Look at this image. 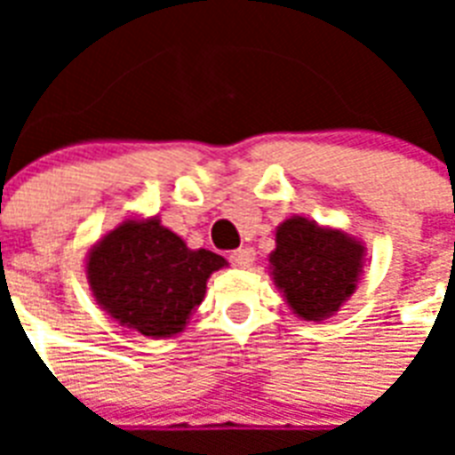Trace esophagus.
Instances as JSON below:
<instances>
[{
  "label": "esophagus",
  "mask_w": 455,
  "mask_h": 455,
  "mask_svg": "<svg viewBox=\"0 0 455 455\" xmlns=\"http://www.w3.org/2000/svg\"><path fill=\"white\" fill-rule=\"evenodd\" d=\"M228 262L238 267V269H248L250 264L255 262V250L252 248H238L228 255Z\"/></svg>",
  "instance_id": "1"
}]
</instances>
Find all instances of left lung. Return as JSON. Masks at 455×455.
Returning <instances> with one entry per match:
<instances>
[{"label": "left lung", "instance_id": "1", "mask_svg": "<svg viewBox=\"0 0 455 455\" xmlns=\"http://www.w3.org/2000/svg\"><path fill=\"white\" fill-rule=\"evenodd\" d=\"M269 262L292 311L304 321H321L338 311L356 288L363 248L339 231L292 217L278 227Z\"/></svg>", "mask_w": 455, "mask_h": 455}]
</instances>
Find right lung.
Wrapping results in <instances>:
<instances>
[{"label":"right lung","instance_id":"add662e5","mask_svg":"<svg viewBox=\"0 0 455 455\" xmlns=\"http://www.w3.org/2000/svg\"><path fill=\"white\" fill-rule=\"evenodd\" d=\"M227 259L188 250L157 220L124 221L89 255L87 276L110 316L148 338L181 332L203 298L210 274Z\"/></svg>","mask_w":455,"mask_h":455}]
</instances>
